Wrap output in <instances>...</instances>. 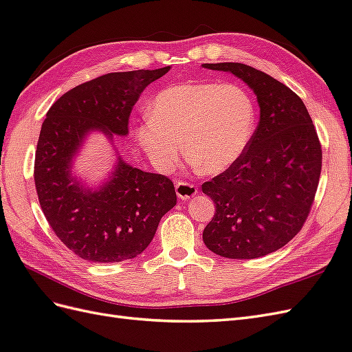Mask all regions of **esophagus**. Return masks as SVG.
<instances>
[{"label":"esophagus","instance_id":"esophagus-1","mask_svg":"<svg viewBox=\"0 0 352 352\" xmlns=\"http://www.w3.org/2000/svg\"><path fill=\"white\" fill-rule=\"evenodd\" d=\"M175 190H177V196L179 197V199L188 201V199H192V197L197 193V187L192 183L178 182L175 184Z\"/></svg>","mask_w":352,"mask_h":352}]
</instances>
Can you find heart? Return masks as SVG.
I'll use <instances>...</instances> for the list:
<instances>
[{
	"label": "heart",
	"mask_w": 352,
	"mask_h": 352,
	"mask_svg": "<svg viewBox=\"0 0 352 352\" xmlns=\"http://www.w3.org/2000/svg\"><path fill=\"white\" fill-rule=\"evenodd\" d=\"M256 124L253 98L228 83H178L153 98L135 138L150 162L168 170L184 148L193 166L215 174L244 155Z\"/></svg>",
	"instance_id": "1"
}]
</instances>
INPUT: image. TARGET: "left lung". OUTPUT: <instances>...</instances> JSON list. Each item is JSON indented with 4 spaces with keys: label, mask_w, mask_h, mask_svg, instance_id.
Listing matches in <instances>:
<instances>
[{
    "label": "left lung",
    "mask_w": 352,
    "mask_h": 352,
    "mask_svg": "<svg viewBox=\"0 0 352 352\" xmlns=\"http://www.w3.org/2000/svg\"><path fill=\"white\" fill-rule=\"evenodd\" d=\"M202 67L241 78L260 107L244 155L202 184L215 204L202 238L221 257H263L290 242L308 219L321 174L318 135L302 99L263 71L238 62Z\"/></svg>",
    "instance_id": "8db88e82"
}]
</instances>
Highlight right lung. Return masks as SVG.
I'll use <instances>...</instances> for the list:
<instances>
[{
    "mask_svg": "<svg viewBox=\"0 0 352 352\" xmlns=\"http://www.w3.org/2000/svg\"><path fill=\"white\" fill-rule=\"evenodd\" d=\"M169 69L110 73L76 86L50 107L41 124L34 166L41 210L55 235L89 262L140 256L177 204L168 177L144 173L120 156L96 188L85 186L73 170L89 133L102 132L111 142L114 135L129 133V116L141 92Z\"/></svg>",
    "mask_w": 352,
    "mask_h": 352,
    "instance_id": "add662e5",
    "label": "right lung"
}]
</instances>
